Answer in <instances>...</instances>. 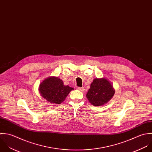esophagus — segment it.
<instances>
[{"label":"esophagus","mask_w":152,"mask_h":152,"mask_svg":"<svg viewBox=\"0 0 152 152\" xmlns=\"http://www.w3.org/2000/svg\"><path fill=\"white\" fill-rule=\"evenodd\" d=\"M77 89L78 90L80 91H82V92H83V91H84V90H85L84 87H77Z\"/></svg>","instance_id":"1"}]
</instances>
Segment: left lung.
<instances>
[{
    "mask_svg": "<svg viewBox=\"0 0 152 152\" xmlns=\"http://www.w3.org/2000/svg\"><path fill=\"white\" fill-rule=\"evenodd\" d=\"M115 90L111 83L105 78H95L91 84L86 97L93 105L101 106L110 101Z\"/></svg>",
    "mask_w": 152,
    "mask_h": 152,
    "instance_id": "1",
    "label": "left lung"
}]
</instances>
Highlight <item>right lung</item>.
Segmentation results:
<instances>
[{"label": "right lung", "mask_w": 152, "mask_h": 152, "mask_svg": "<svg viewBox=\"0 0 152 152\" xmlns=\"http://www.w3.org/2000/svg\"><path fill=\"white\" fill-rule=\"evenodd\" d=\"M74 88L64 86L58 77H50L44 80L39 85V91L41 96L52 104H61Z\"/></svg>", "instance_id": "add662e5"}]
</instances>
